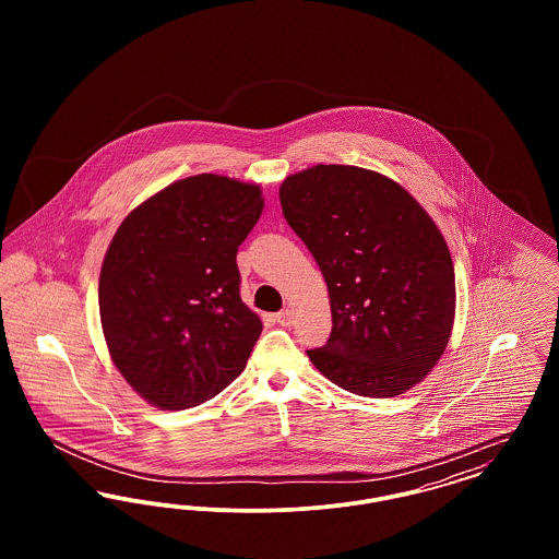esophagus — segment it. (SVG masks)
I'll use <instances>...</instances> for the list:
<instances>
[{
	"instance_id": "1",
	"label": "esophagus",
	"mask_w": 559,
	"mask_h": 559,
	"mask_svg": "<svg viewBox=\"0 0 559 559\" xmlns=\"http://www.w3.org/2000/svg\"><path fill=\"white\" fill-rule=\"evenodd\" d=\"M276 322L281 324V326H292L293 324V310L292 308H287V310H281L278 314H276Z\"/></svg>"
}]
</instances>
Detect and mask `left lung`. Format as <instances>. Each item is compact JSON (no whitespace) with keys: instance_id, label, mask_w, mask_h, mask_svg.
<instances>
[{"instance_id":"1","label":"left lung","mask_w":559,"mask_h":559,"mask_svg":"<svg viewBox=\"0 0 559 559\" xmlns=\"http://www.w3.org/2000/svg\"><path fill=\"white\" fill-rule=\"evenodd\" d=\"M283 215L324 276L333 329L308 358L367 399L415 388L449 346L454 267L429 213L392 178L354 165L287 176Z\"/></svg>"}]
</instances>
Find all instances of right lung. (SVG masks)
<instances>
[{
	"label": "right lung",
	"mask_w": 559,
	"mask_h": 559,
	"mask_svg": "<svg viewBox=\"0 0 559 559\" xmlns=\"http://www.w3.org/2000/svg\"><path fill=\"white\" fill-rule=\"evenodd\" d=\"M264 210L262 188L199 174L140 203L100 270L108 354L133 392L185 411L239 377L262 333L240 299L237 251Z\"/></svg>",
	"instance_id": "add662e5"
}]
</instances>
